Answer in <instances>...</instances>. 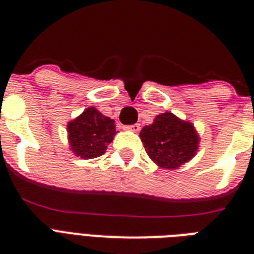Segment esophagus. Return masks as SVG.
<instances>
[{"label": "esophagus", "instance_id": "obj_1", "mask_svg": "<svg viewBox=\"0 0 254 254\" xmlns=\"http://www.w3.org/2000/svg\"><path fill=\"white\" fill-rule=\"evenodd\" d=\"M140 125H137V123H136V125H132V126H126L125 127V129L126 131H132V132H138L140 131Z\"/></svg>", "mask_w": 254, "mask_h": 254}]
</instances>
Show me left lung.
Instances as JSON below:
<instances>
[{
	"instance_id": "left-lung-1",
	"label": "left lung",
	"mask_w": 254,
	"mask_h": 254,
	"mask_svg": "<svg viewBox=\"0 0 254 254\" xmlns=\"http://www.w3.org/2000/svg\"><path fill=\"white\" fill-rule=\"evenodd\" d=\"M140 138L149 158L161 169H178L193 158L199 147L196 127L172 112L155 117L151 125L141 129Z\"/></svg>"
}]
</instances>
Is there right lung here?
I'll return each mask as SVG.
<instances>
[{"label": "right lung", "instance_id": "obj_1", "mask_svg": "<svg viewBox=\"0 0 254 254\" xmlns=\"http://www.w3.org/2000/svg\"><path fill=\"white\" fill-rule=\"evenodd\" d=\"M114 121L100 113L95 107H89L67 123L69 150L81 159H94L103 155L113 141Z\"/></svg>", "mask_w": 254, "mask_h": 254}]
</instances>
